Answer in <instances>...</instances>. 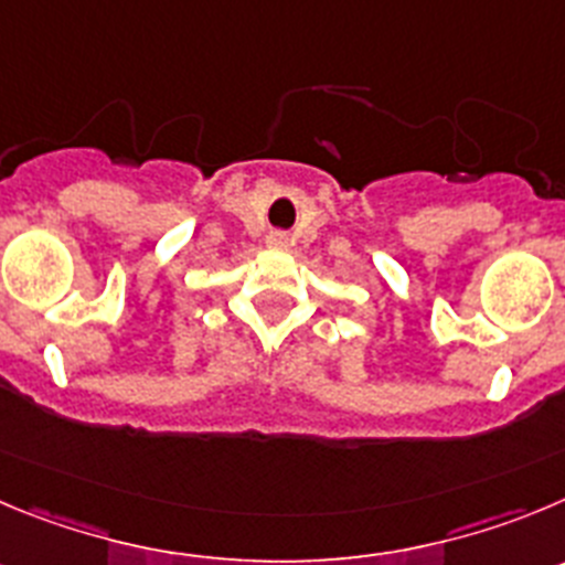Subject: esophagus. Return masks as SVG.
Listing matches in <instances>:
<instances>
[{
  "label": "esophagus",
  "instance_id": "34e87169",
  "mask_svg": "<svg viewBox=\"0 0 565 565\" xmlns=\"http://www.w3.org/2000/svg\"><path fill=\"white\" fill-rule=\"evenodd\" d=\"M284 245H287V239H284L281 234H273L270 236V247H284Z\"/></svg>",
  "mask_w": 565,
  "mask_h": 565
}]
</instances>
